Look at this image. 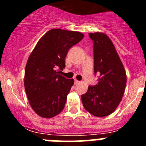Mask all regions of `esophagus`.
<instances>
[{
	"label": "esophagus",
	"mask_w": 146,
	"mask_h": 146,
	"mask_svg": "<svg viewBox=\"0 0 146 146\" xmlns=\"http://www.w3.org/2000/svg\"><path fill=\"white\" fill-rule=\"evenodd\" d=\"M78 83H80V81H78V80H75V84H76V85H77V84Z\"/></svg>",
	"instance_id": "obj_1"
}]
</instances>
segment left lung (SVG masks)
I'll use <instances>...</instances> for the list:
<instances>
[{"instance_id":"left-lung-1","label":"left lung","mask_w":146,"mask_h":146,"mask_svg":"<svg viewBox=\"0 0 146 146\" xmlns=\"http://www.w3.org/2000/svg\"><path fill=\"white\" fill-rule=\"evenodd\" d=\"M93 41L94 70L100 74L98 82L88 87L81 95L83 107L98 117L114 112L121 101L126 84V74L111 39L102 32L89 33Z\"/></svg>"}]
</instances>
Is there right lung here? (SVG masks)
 <instances>
[{
    "instance_id": "right-lung-1",
    "label": "right lung",
    "mask_w": 146,
    "mask_h": 146,
    "mask_svg": "<svg viewBox=\"0 0 146 146\" xmlns=\"http://www.w3.org/2000/svg\"><path fill=\"white\" fill-rule=\"evenodd\" d=\"M83 37L81 32L52 29L39 39L29 55L25 89L31 107L40 117L51 118L64 110L74 80L66 79L57 70H63L69 48Z\"/></svg>"
}]
</instances>
